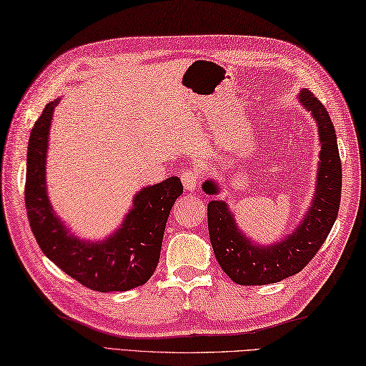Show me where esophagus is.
<instances>
[{"instance_id": "obj_1", "label": "esophagus", "mask_w": 366, "mask_h": 366, "mask_svg": "<svg viewBox=\"0 0 366 366\" xmlns=\"http://www.w3.org/2000/svg\"><path fill=\"white\" fill-rule=\"evenodd\" d=\"M182 183L184 186V189H188V191L197 189L199 183H201V172H199L197 169L184 170L182 174Z\"/></svg>"}]
</instances>
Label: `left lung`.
Masks as SVG:
<instances>
[{
  "instance_id": "8db88e82",
  "label": "left lung",
  "mask_w": 366,
  "mask_h": 366,
  "mask_svg": "<svg viewBox=\"0 0 366 366\" xmlns=\"http://www.w3.org/2000/svg\"><path fill=\"white\" fill-rule=\"evenodd\" d=\"M300 102L317 121L322 151L315 197L298 229L272 247H257L240 234L224 202L212 201L207 205L209 236L218 264L239 285L275 284L298 274L320 250L336 222L342 172L335 126L311 91H301ZM204 191L215 194L218 189L213 182H205Z\"/></svg>"
}]
</instances>
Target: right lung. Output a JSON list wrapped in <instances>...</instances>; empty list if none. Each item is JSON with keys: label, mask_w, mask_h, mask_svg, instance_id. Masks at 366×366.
I'll return each mask as SVG.
<instances>
[{"label": "right lung", "mask_w": 366, "mask_h": 366, "mask_svg": "<svg viewBox=\"0 0 366 366\" xmlns=\"http://www.w3.org/2000/svg\"><path fill=\"white\" fill-rule=\"evenodd\" d=\"M59 100L34 122L26 153L25 207L34 239L54 264L91 290L126 292L147 284L159 263L164 229L177 197L178 177L142 189L121 229L105 242H81L54 215L46 192V153L51 118Z\"/></svg>", "instance_id": "add662e5"}]
</instances>
